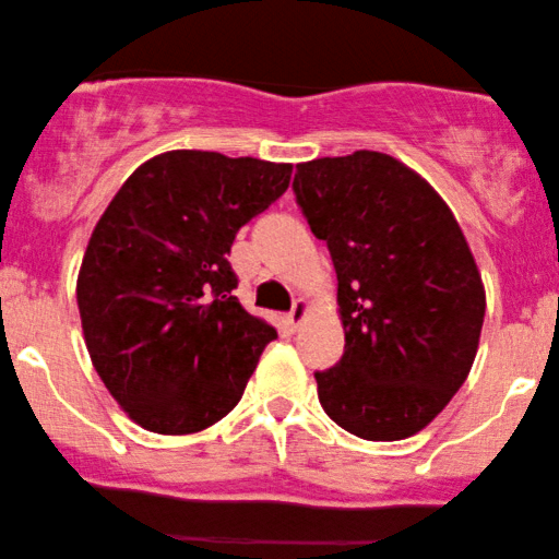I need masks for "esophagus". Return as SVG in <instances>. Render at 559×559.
Segmentation results:
<instances>
[{
    "mask_svg": "<svg viewBox=\"0 0 559 559\" xmlns=\"http://www.w3.org/2000/svg\"><path fill=\"white\" fill-rule=\"evenodd\" d=\"M306 316H308V300H306V297H297V300L293 302V308H289V313H287L289 323H293L297 329V325L306 321Z\"/></svg>",
    "mask_w": 559,
    "mask_h": 559,
    "instance_id": "1",
    "label": "esophagus"
}]
</instances>
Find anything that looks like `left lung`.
<instances>
[{
  "label": "left lung",
  "mask_w": 559,
  "mask_h": 559,
  "mask_svg": "<svg viewBox=\"0 0 559 559\" xmlns=\"http://www.w3.org/2000/svg\"><path fill=\"white\" fill-rule=\"evenodd\" d=\"M295 200L329 246L344 357L316 372L318 401L354 437H413L467 380L485 318L473 251L447 202L380 154L297 164Z\"/></svg>",
  "instance_id": "1"
}]
</instances>
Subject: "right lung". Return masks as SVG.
Wrapping results in <instances>:
<instances>
[{"mask_svg":"<svg viewBox=\"0 0 559 559\" xmlns=\"http://www.w3.org/2000/svg\"><path fill=\"white\" fill-rule=\"evenodd\" d=\"M289 174L251 156L169 151L138 166L99 217L79 316L94 369L143 429L194 433L221 421L277 338L238 302L228 253Z\"/></svg>","mask_w":559,"mask_h":559,"instance_id":"1","label":"right lung"}]
</instances>
